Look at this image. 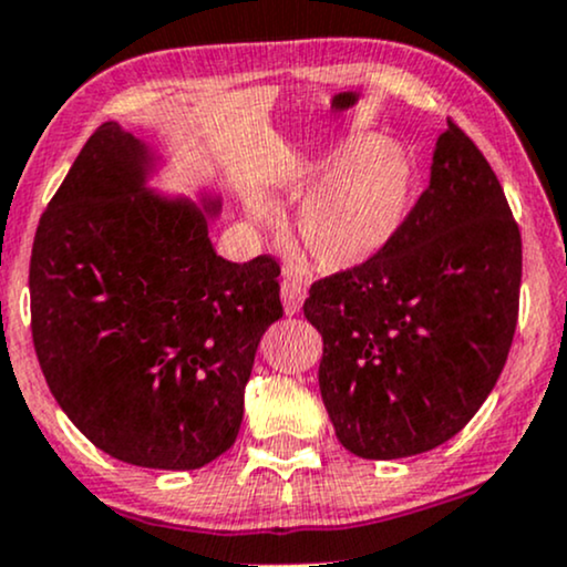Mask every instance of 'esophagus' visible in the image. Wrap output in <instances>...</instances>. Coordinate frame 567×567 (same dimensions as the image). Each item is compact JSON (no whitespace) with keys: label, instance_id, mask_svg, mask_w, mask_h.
I'll list each match as a JSON object with an SVG mask.
<instances>
[{"label":"esophagus","instance_id":"34e87169","mask_svg":"<svg viewBox=\"0 0 567 567\" xmlns=\"http://www.w3.org/2000/svg\"><path fill=\"white\" fill-rule=\"evenodd\" d=\"M279 296H282L285 315L292 317V315H298V311H301L303 298H306V288L301 282H296V279H282V285H279Z\"/></svg>","mask_w":567,"mask_h":567}]
</instances>
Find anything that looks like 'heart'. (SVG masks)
Here are the masks:
<instances>
[{
    "label": "heart",
    "mask_w": 567,
    "mask_h": 567,
    "mask_svg": "<svg viewBox=\"0 0 567 567\" xmlns=\"http://www.w3.org/2000/svg\"><path fill=\"white\" fill-rule=\"evenodd\" d=\"M415 181V162L400 143L341 141L306 181L309 192L296 213L298 245L324 271H351L373 261L405 224ZM245 216L258 226H277L282 210L264 192H250Z\"/></svg>",
    "instance_id": "b5f03b06"
}]
</instances>
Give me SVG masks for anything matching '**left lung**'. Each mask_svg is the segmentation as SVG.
I'll use <instances>...</instances> for the list:
<instances>
[{
    "label": "left lung",
    "mask_w": 567,
    "mask_h": 567,
    "mask_svg": "<svg viewBox=\"0 0 567 567\" xmlns=\"http://www.w3.org/2000/svg\"><path fill=\"white\" fill-rule=\"evenodd\" d=\"M523 243L480 148L451 125L429 186L373 261L311 285L320 392L349 453L394 461L461 432L517 328Z\"/></svg>",
    "instance_id": "1"
}]
</instances>
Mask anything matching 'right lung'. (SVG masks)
Returning <instances> with one entry per match:
<instances>
[{
  "mask_svg": "<svg viewBox=\"0 0 567 567\" xmlns=\"http://www.w3.org/2000/svg\"><path fill=\"white\" fill-rule=\"evenodd\" d=\"M173 157L116 122L90 135L34 237L31 333L74 426L146 470H199L237 440L279 266L213 247L220 194L152 186Z\"/></svg>",
  "mask_w": 567,
  "mask_h": 567,
  "instance_id": "1",
  "label": "right lung"
}]
</instances>
